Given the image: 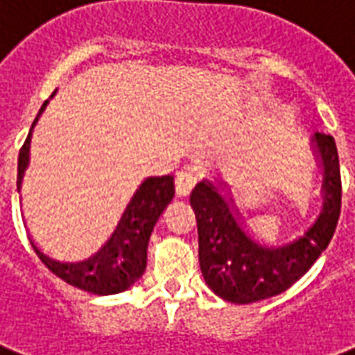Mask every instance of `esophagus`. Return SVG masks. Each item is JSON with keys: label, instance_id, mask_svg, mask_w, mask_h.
<instances>
[{"label": "esophagus", "instance_id": "34e87169", "mask_svg": "<svg viewBox=\"0 0 355 355\" xmlns=\"http://www.w3.org/2000/svg\"><path fill=\"white\" fill-rule=\"evenodd\" d=\"M198 182V178L193 173L190 171H182V173H178L177 178H175V190L180 198H186V196H190L191 190H193V186Z\"/></svg>", "mask_w": 355, "mask_h": 355}]
</instances>
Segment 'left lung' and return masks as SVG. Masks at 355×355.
<instances>
[{
  "mask_svg": "<svg viewBox=\"0 0 355 355\" xmlns=\"http://www.w3.org/2000/svg\"><path fill=\"white\" fill-rule=\"evenodd\" d=\"M324 171V207L303 237L284 246H261L241 227L239 212L216 186L203 180L190 196L199 235V267L218 297L237 304L275 297L297 282L327 248L340 216V167L331 135L314 133Z\"/></svg>",
  "mask_w": 355,
  "mask_h": 355,
  "instance_id": "8db88e82",
  "label": "left lung"
}]
</instances>
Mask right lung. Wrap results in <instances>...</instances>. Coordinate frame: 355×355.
Segmentation results:
<instances>
[{
  "mask_svg": "<svg viewBox=\"0 0 355 355\" xmlns=\"http://www.w3.org/2000/svg\"><path fill=\"white\" fill-rule=\"evenodd\" d=\"M46 103L49 101H44L43 107L39 109L37 118L31 124V130L37 124ZM31 130L18 154V191L22 186L24 171L30 162ZM173 196H175V182L171 175L146 178L135 191L131 203L128 205L112 237L107 241L101 250L84 261H77V263L58 261V259L49 258L33 241H31V246L39 259L67 284L88 291V293H96V295L120 293L143 277L146 269V248H148L150 233L157 218L162 216L165 207L171 203Z\"/></svg>",
  "mask_w": 355,
  "mask_h": 355,
  "instance_id": "obj_1",
  "label": "right lung"
}]
</instances>
